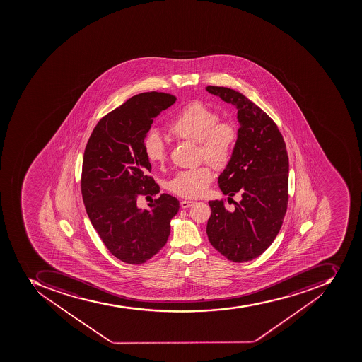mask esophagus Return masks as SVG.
<instances>
[{
    "label": "esophagus",
    "mask_w": 362,
    "mask_h": 362,
    "mask_svg": "<svg viewBox=\"0 0 362 362\" xmlns=\"http://www.w3.org/2000/svg\"><path fill=\"white\" fill-rule=\"evenodd\" d=\"M180 205H181V207L182 208H189L191 207V206L194 205V202H191V200H181Z\"/></svg>",
    "instance_id": "esophagus-1"
}]
</instances>
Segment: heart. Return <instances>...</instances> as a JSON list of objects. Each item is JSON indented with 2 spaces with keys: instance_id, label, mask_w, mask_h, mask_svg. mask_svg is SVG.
<instances>
[{
  "instance_id": "b5f03b06",
  "label": "heart",
  "mask_w": 362,
  "mask_h": 362,
  "mask_svg": "<svg viewBox=\"0 0 362 362\" xmlns=\"http://www.w3.org/2000/svg\"><path fill=\"white\" fill-rule=\"evenodd\" d=\"M168 134L199 145V156L217 171L228 168L236 141L238 129L230 121L219 119L218 114L200 100H192L180 108L166 127ZM151 163L162 165L168 158V149L157 132L147 134L144 141ZM213 181V171L207 164L177 172L168 182V190L185 198H198Z\"/></svg>"
}]
</instances>
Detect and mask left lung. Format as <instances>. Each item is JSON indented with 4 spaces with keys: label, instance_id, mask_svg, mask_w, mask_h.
I'll use <instances>...</instances> for the list:
<instances>
[{
    "label": "left lung",
    "instance_id": "8db88e82",
    "mask_svg": "<svg viewBox=\"0 0 362 362\" xmlns=\"http://www.w3.org/2000/svg\"><path fill=\"white\" fill-rule=\"evenodd\" d=\"M208 93L238 108L240 128L233 157L219 175L223 194H240L228 209L211 200L207 235L230 262L255 259L273 243L282 228L288 202V156L276 123L259 106L234 89L207 86Z\"/></svg>",
    "mask_w": 362,
    "mask_h": 362
}]
</instances>
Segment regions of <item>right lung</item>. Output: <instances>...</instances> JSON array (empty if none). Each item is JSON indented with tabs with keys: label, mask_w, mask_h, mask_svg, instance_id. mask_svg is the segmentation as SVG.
<instances>
[{
	"label": "right lung",
	"mask_w": 362,
	"mask_h": 362,
	"mask_svg": "<svg viewBox=\"0 0 362 362\" xmlns=\"http://www.w3.org/2000/svg\"><path fill=\"white\" fill-rule=\"evenodd\" d=\"M175 100L158 91L136 95L103 117L86 145L80 181L86 211L107 250L127 264L158 254L179 211L177 198L166 194L151 200V211L137 206L140 196L160 192L144 141L154 117Z\"/></svg>",
	"instance_id": "1"
}]
</instances>
